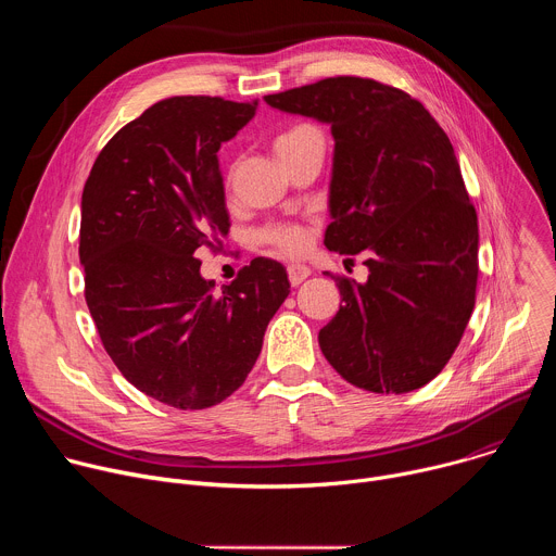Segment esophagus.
I'll use <instances>...</instances> for the list:
<instances>
[{
  "instance_id": "1",
  "label": "esophagus",
  "mask_w": 556,
  "mask_h": 556,
  "mask_svg": "<svg viewBox=\"0 0 556 556\" xmlns=\"http://www.w3.org/2000/svg\"><path fill=\"white\" fill-rule=\"evenodd\" d=\"M312 275V270L307 268V266H303V264H292V266H288V279H290V283L292 286H299L303 279H307Z\"/></svg>"
}]
</instances>
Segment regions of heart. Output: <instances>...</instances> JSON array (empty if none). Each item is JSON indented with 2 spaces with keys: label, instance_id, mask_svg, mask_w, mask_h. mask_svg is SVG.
<instances>
[{
  "label": "heart",
  "instance_id": "heart-1",
  "mask_svg": "<svg viewBox=\"0 0 556 556\" xmlns=\"http://www.w3.org/2000/svg\"><path fill=\"white\" fill-rule=\"evenodd\" d=\"M309 136H319L316 134V129L307 127V125H299V127H292L288 129L286 134H281L277 140H275V153H283L292 147H296L299 142H303L305 138ZM264 240L279 253L283 255H296L305 249L307 244V232L301 228V226H277V228H268L264 232Z\"/></svg>",
  "mask_w": 556,
  "mask_h": 556
}]
</instances>
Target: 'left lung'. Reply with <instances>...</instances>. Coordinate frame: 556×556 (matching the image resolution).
I'll list each match as a JSON object with an SVG mask.
<instances>
[{"mask_svg":"<svg viewBox=\"0 0 556 556\" xmlns=\"http://www.w3.org/2000/svg\"><path fill=\"white\" fill-rule=\"evenodd\" d=\"M264 101L330 125L324 244L367 257L365 283L337 279L343 305L319 332L324 356L361 389H420L453 356L478 286V215L448 136L422 103L371 78H324Z\"/></svg>","mask_w":556,"mask_h":556,"instance_id":"left-lung-1","label":"left lung"}]
</instances>
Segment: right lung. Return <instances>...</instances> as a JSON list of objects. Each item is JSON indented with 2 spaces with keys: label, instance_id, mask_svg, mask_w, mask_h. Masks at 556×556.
<instances>
[{
  "label": "right lung",
  "instance_id": "add662e5",
  "mask_svg": "<svg viewBox=\"0 0 556 556\" xmlns=\"http://www.w3.org/2000/svg\"><path fill=\"white\" fill-rule=\"evenodd\" d=\"M257 103L174 97L103 147L81 198L86 301L121 374L176 409H206L240 389L290 292L286 268L257 257L215 292L198 260L228 232L222 142Z\"/></svg>",
  "mask_w": 556,
  "mask_h": 556
}]
</instances>
